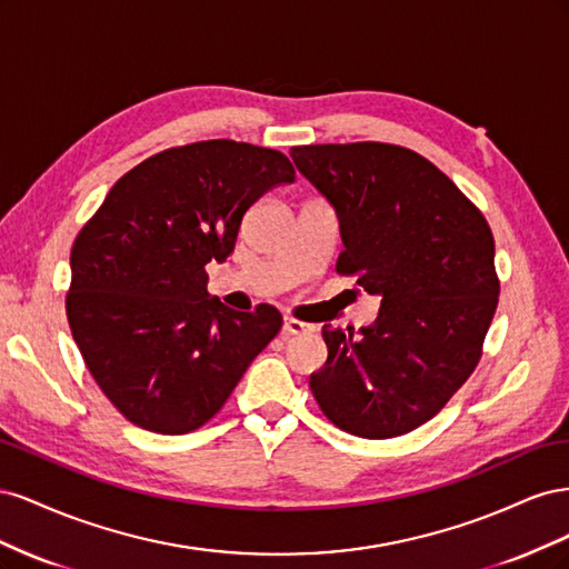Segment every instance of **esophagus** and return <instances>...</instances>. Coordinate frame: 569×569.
<instances>
[{"label":"esophagus","instance_id":"34e87169","mask_svg":"<svg viewBox=\"0 0 569 569\" xmlns=\"http://www.w3.org/2000/svg\"><path fill=\"white\" fill-rule=\"evenodd\" d=\"M282 330H284L287 335H306V332H313V325H308V322H303V320H297V318L287 316L284 322H282Z\"/></svg>","mask_w":569,"mask_h":569}]
</instances>
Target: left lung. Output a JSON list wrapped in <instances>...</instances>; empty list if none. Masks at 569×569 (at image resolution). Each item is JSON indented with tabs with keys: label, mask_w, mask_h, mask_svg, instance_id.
<instances>
[{
	"label": "left lung",
	"mask_w": 569,
	"mask_h": 569,
	"mask_svg": "<svg viewBox=\"0 0 569 569\" xmlns=\"http://www.w3.org/2000/svg\"><path fill=\"white\" fill-rule=\"evenodd\" d=\"M289 153L339 216L337 272L382 297L380 316L360 332L322 327L327 363L311 375V391L343 432H412L481 358L501 291L489 222L412 149L349 142Z\"/></svg>",
	"instance_id": "obj_1"
}]
</instances>
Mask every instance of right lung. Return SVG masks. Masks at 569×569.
I'll return each instance as SVG.
<instances>
[{"label":"right lung","mask_w":569,"mask_h":569,"mask_svg":"<svg viewBox=\"0 0 569 569\" xmlns=\"http://www.w3.org/2000/svg\"><path fill=\"white\" fill-rule=\"evenodd\" d=\"M295 178L278 149L170 147L128 170L84 222L66 316L84 366L126 420L157 435L194 432L278 337V308L222 306L206 289V263L226 261L249 206Z\"/></svg>","instance_id":"1"}]
</instances>
